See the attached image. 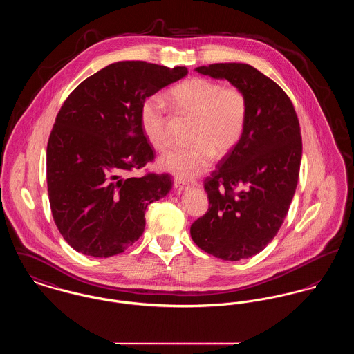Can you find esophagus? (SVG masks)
Masks as SVG:
<instances>
[{
	"label": "esophagus",
	"instance_id": "1",
	"mask_svg": "<svg viewBox=\"0 0 354 354\" xmlns=\"http://www.w3.org/2000/svg\"><path fill=\"white\" fill-rule=\"evenodd\" d=\"M188 188H189V184H187V183H184V181H181V180H176V181H174V189H176V191L181 192V191L188 189Z\"/></svg>",
	"mask_w": 354,
	"mask_h": 354
}]
</instances>
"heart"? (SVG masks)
<instances>
[{
  "mask_svg": "<svg viewBox=\"0 0 354 354\" xmlns=\"http://www.w3.org/2000/svg\"><path fill=\"white\" fill-rule=\"evenodd\" d=\"M169 102L193 120L189 149H177L162 156L158 166L178 178L191 180L207 171L212 158H223L239 142L248 116V100L236 86L194 77L173 86ZM140 122L151 146L163 151L167 145L166 105L151 97L140 108Z\"/></svg>",
  "mask_w": 354,
  "mask_h": 354,
  "instance_id": "b5f03b06",
  "label": "heart"
}]
</instances>
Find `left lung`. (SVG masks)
<instances>
[{
    "mask_svg": "<svg viewBox=\"0 0 354 354\" xmlns=\"http://www.w3.org/2000/svg\"><path fill=\"white\" fill-rule=\"evenodd\" d=\"M225 78L248 100V116L238 145L204 181L209 207L191 225L193 242L225 261L256 256L283 225L301 161V135L287 93L246 64L196 67Z\"/></svg>",
    "mask_w": 354,
    "mask_h": 354,
    "instance_id": "obj_1",
    "label": "left lung"
}]
</instances>
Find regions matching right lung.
Masks as SVG:
<instances>
[{
  "instance_id": "right-lung-1",
  "label": "right lung",
  "mask_w": 354,
  "mask_h": 354,
  "mask_svg": "<svg viewBox=\"0 0 354 354\" xmlns=\"http://www.w3.org/2000/svg\"><path fill=\"white\" fill-rule=\"evenodd\" d=\"M188 74L145 61L109 64L64 100L47 143L54 222L78 253H123L145 231L146 208L170 192L166 173L127 176L154 161L140 122L147 97Z\"/></svg>"
}]
</instances>
